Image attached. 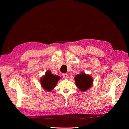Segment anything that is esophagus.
<instances>
[{
    "label": "esophagus",
    "mask_w": 129,
    "mask_h": 129,
    "mask_svg": "<svg viewBox=\"0 0 129 129\" xmlns=\"http://www.w3.org/2000/svg\"><path fill=\"white\" fill-rule=\"evenodd\" d=\"M62 76H63V77L64 78V79H68V75L67 74H62Z\"/></svg>",
    "instance_id": "obj_1"
}]
</instances>
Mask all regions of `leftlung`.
Returning a JSON list of instances; mask_svg holds the SVG:
<instances>
[{
  "label": "left lung",
  "mask_w": 129,
  "mask_h": 129,
  "mask_svg": "<svg viewBox=\"0 0 129 129\" xmlns=\"http://www.w3.org/2000/svg\"><path fill=\"white\" fill-rule=\"evenodd\" d=\"M75 84L77 88L82 91H85L89 89L92 85V79L91 76L82 73L76 75L74 78Z\"/></svg>",
  "instance_id": "8db88e82"
}]
</instances>
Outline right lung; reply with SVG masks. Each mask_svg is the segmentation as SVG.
<instances>
[{"instance_id":"right-lung-1","label":"right lung","mask_w":129,"mask_h":129,"mask_svg":"<svg viewBox=\"0 0 129 129\" xmlns=\"http://www.w3.org/2000/svg\"><path fill=\"white\" fill-rule=\"evenodd\" d=\"M60 77L59 76L53 75L51 72L48 71L46 73L44 76L42 77L40 80V83L42 88L47 91H50L55 87Z\"/></svg>"}]
</instances>
